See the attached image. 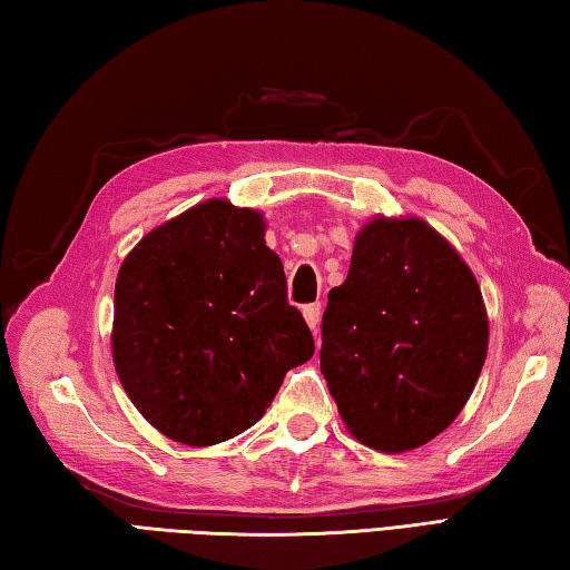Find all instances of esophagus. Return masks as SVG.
Returning a JSON list of instances; mask_svg holds the SVG:
<instances>
[{
  "instance_id": "esophagus-1",
  "label": "esophagus",
  "mask_w": 570,
  "mask_h": 570,
  "mask_svg": "<svg viewBox=\"0 0 570 570\" xmlns=\"http://www.w3.org/2000/svg\"><path fill=\"white\" fill-rule=\"evenodd\" d=\"M304 318H306V323H308V328L316 331L318 323H321V304H308V306H304Z\"/></svg>"
}]
</instances>
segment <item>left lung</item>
Masks as SVG:
<instances>
[{"instance_id":"left-lung-1","label":"left lung","mask_w":570,"mask_h":570,"mask_svg":"<svg viewBox=\"0 0 570 570\" xmlns=\"http://www.w3.org/2000/svg\"><path fill=\"white\" fill-rule=\"evenodd\" d=\"M487 345L482 292L452 244L415 217L367 222L321 323V373L353 438L381 452L438 438Z\"/></svg>"}]
</instances>
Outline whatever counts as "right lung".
<instances>
[{"label":"right lung","instance_id":"right-lung-1","mask_svg":"<svg viewBox=\"0 0 570 570\" xmlns=\"http://www.w3.org/2000/svg\"><path fill=\"white\" fill-rule=\"evenodd\" d=\"M110 345L132 405L189 448L249 430L314 355L262 215L227 199L183 212L126 256Z\"/></svg>","mask_w":570,"mask_h":570}]
</instances>
